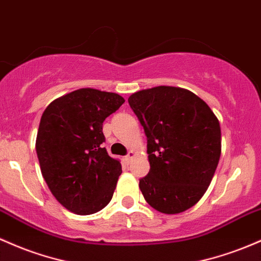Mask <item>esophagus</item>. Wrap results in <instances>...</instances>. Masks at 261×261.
I'll return each mask as SVG.
<instances>
[{"instance_id": "obj_1", "label": "esophagus", "mask_w": 261, "mask_h": 261, "mask_svg": "<svg viewBox=\"0 0 261 261\" xmlns=\"http://www.w3.org/2000/svg\"><path fill=\"white\" fill-rule=\"evenodd\" d=\"M134 156H135V153H134V151H128L127 156L125 157V161L127 162V163H130V162H131V160L134 159Z\"/></svg>"}]
</instances>
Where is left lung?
I'll list each match as a JSON object with an SVG mask.
<instances>
[{
  "instance_id": "obj_1",
  "label": "left lung",
  "mask_w": 261,
  "mask_h": 261,
  "mask_svg": "<svg viewBox=\"0 0 261 261\" xmlns=\"http://www.w3.org/2000/svg\"><path fill=\"white\" fill-rule=\"evenodd\" d=\"M128 105L147 137L150 172L139 185L146 202L165 214L190 210L218 166V119L196 94L176 87L137 91Z\"/></svg>"
}]
</instances>
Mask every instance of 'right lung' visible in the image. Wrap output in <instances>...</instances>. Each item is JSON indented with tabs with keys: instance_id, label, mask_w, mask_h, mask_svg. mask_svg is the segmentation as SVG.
<instances>
[{
	"instance_id": "obj_1",
	"label": "right lung",
	"mask_w": 261,
	"mask_h": 261,
	"mask_svg": "<svg viewBox=\"0 0 261 261\" xmlns=\"http://www.w3.org/2000/svg\"><path fill=\"white\" fill-rule=\"evenodd\" d=\"M124 102L119 94L85 88L56 99L43 113L36 140L43 178L73 213H96L113 198L121 163L102 147V122Z\"/></svg>"
}]
</instances>
